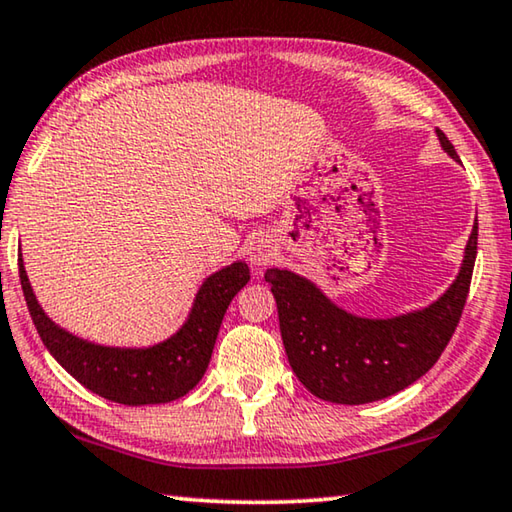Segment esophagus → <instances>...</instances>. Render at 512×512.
Wrapping results in <instances>:
<instances>
[{
    "label": "esophagus",
    "mask_w": 512,
    "mask_h": 512,
    "mask_svg": "<svg viewBox=\"0 0 512 512\" xmlns=\"http://www.w3.org/2000/svg\"><path fill=\"white\" fill-rule=\"evenodd\" d=\"M275 257V248L271 246L269 239H253L248 246V262L262 269V266L271 264Z\"/></svg>",
    "instance_id": "34e87169"
}]
</instances>
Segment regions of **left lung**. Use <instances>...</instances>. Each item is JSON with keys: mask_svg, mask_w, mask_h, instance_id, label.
Segmentation results:
<instances>
[{"mask_svg": "<svg viewBox=\"0 0 512 512\" xmlns=\"http://www.w3.org/2000/svg\"><path fill=\"white\" fill-rule=\"evenodd\" d=\"M437 139L458 159L440 129ZM476 241L478 223L453 285L424 310L394 319L348 314L310 280L291 271H266L278 303L282 344L300 383L323 401L362 405L387 399L424 376L440 360L465 310Z\"/></svg>", "mask_w": 512, "mask_h": 512, "instance_id": "8db88e82", "label": "left lung"}]
</instances>
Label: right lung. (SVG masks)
<instances>
[{"label":"right lung","instance_id":"1","mask_svg":"<svg viewBox=\"0 0 512 512\" xmlns=\"http://www.w3.org/2000/svg\"><path fill=\"white\" fill-rule=\"evenodd\" d=\"M18 266L24 300L47 351L86 389L123 405L168 403L189 394L212 360L227 305L250 280L246 262L225 266L202 282L189 319L173 337L150 348H113L91 344L56 326L31 291L22 255Z\"/></svg>","mask_w":512,"mask_h":512}]
</instances>
